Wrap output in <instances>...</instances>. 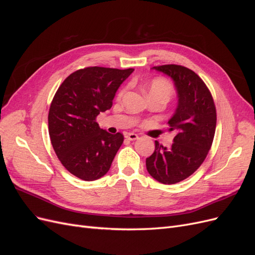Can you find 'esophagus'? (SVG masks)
<instances>
[{
    "instance_id": "34e87169",
    "label": "esophagus",
    "mask_w": 255,
    "mask_h": 255,
    "mask_svg": "<svg viewBox=\"0 0 255 255\" xmlns=\"http://www.w3.org/2000/svg\"><path fill=\"white\" fill-rule=\"evenodd\" d=\"M126 138L128 140H136L138 139V135L135 133H128L126 134Z\"/></svg>"
}]
</instances>
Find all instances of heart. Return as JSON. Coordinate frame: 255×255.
Instances as JSON below:
<instances>
[{
	"label": "heart",
	"mask_w": 255,
	"mask_h": 255,
	"mask_svg": "<svg viewBox=\"0 0 255 255\" xmlns=\"http://www.w3.org/2000/svg\"><path fill=\"white\" fill-rule=\"evenodd\" d=\"M125 90H122L119 96L123 95ZM173 94L172 85L165 79H154L149 85V96H160L167 99V101Z\"/></svg>",
	"instance_id": "heart-1"
}]
</instances>
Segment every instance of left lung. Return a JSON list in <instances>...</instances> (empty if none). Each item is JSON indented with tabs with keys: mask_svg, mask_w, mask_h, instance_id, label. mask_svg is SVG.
I'll return each instance as SVG.
<instances>
[{
	"mask_svg": "<svg viewBox=\"0 0 255 255\" xmlns=\"http://www.w3.org/2000/svg\"><path fill=\"white\" fill-rule=\"evenodd\" d=\"M152 69L174 83L177 105L168 125L175 137L169 148L155 140V150L145 159V166L159 183L175 184L190 176L204 161L215 135L216 107L206 85L190 69L177 65Z\"/></svg>",
	"mask_w": 255,
	"mask_h": 255,
	"instance_id": "obj_1",
	"label": "left lung"
}]
</instances>
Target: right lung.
Masks as SVG:
<instances>
[{"mask_svg": "<svg viewBox=\"0 0 255 255\" xmlns=\"http://www.w3.org/2000/svg\"><path fill=\"white\" fill-rule=\"evenodd\" d=\"M134 69L88 67L70 74L60 85L49 111L53 149L67 170L84 181L109 172L123 142L121 133L100 128L97 116L110 110L120 85Z\"/></svg>", "mask_w": 255, "mask_h": 255, "instance_id": "obj_1", "label": "right lung"}]
</instances>
